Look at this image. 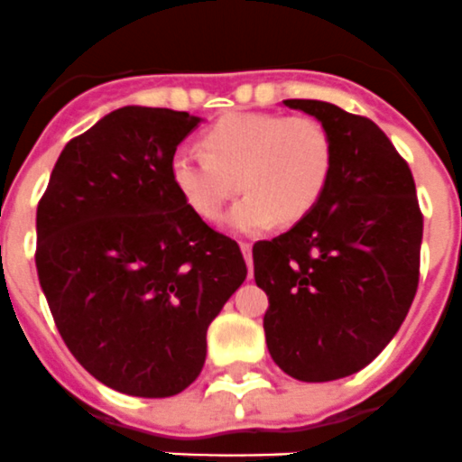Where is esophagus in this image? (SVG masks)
Masks as SVG:
<instances>
[{
	"label": "esophagus",
	"instance_id": "34e87169",
	"mask_svg": "<svg viewBox=\"0 0 462 462\" xmlns=\"http://www.w3.org/2000/svg\"><path fill=\"white\" fill-rule=\"evenodd\" d=\"M241 253H244V260H246L248 264V278H253V246L248 244V241H241Z\"/></svg>",
	"mask_w": 462,
	"mask_h": 462
}]
</instances>
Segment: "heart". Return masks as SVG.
Wrapping results in <instances>:
<instances>
[{
	"label": "heart",
	"instance_id": "obj_1",
	"mask_svg": "<svg viewBox=\"0 0 462 462\" xmlns=\"http://www.w3.org/2000/svg\"><path fill=\"white\" fill-rule=\"evenodd\" d=\"M207 152L181 144L170 159V180L181 200L218 221L239 186L246 195L227 214L232 232L255 235L281 218L294 223L309 214L329 184L334 143L310 117L232 115L207 131Z\"/></svg>",
	"mask_w": 462,
	"mask_h": 462
}]
</instances>
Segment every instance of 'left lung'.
<instances>
[{"label": "left lung", "instance_id": "1", "mask_svg": "<svg viewBox=\"0 0 462 462\" xmlns=\"http://www.w3.org/2000/svg\"><path fill=\"white\" fill-rule=\"evenodd\" d=\"M282 106L329 131L334 168L309 214L253 246L269 297L264 336L290 377L331 382L371 364L401 329L419 285L423 216L412 172L377 124L310 98Z\"/></svg>", "mask_w": 462, "mask_h": 462}]
</instances>
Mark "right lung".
Segmentation results:
<instances>
[{
    "instance_id": "obj_1",
    "label": "right lung",
    "mask_w": 462,
    "mask_h": 462,
    "mask_svg": "<svg viewBox=\"0 0 462 462\" xmlns=\"http://www.w3.org/2000/svg\"><path fill=\"white\" fill-rule=\"evenodd\" d=\"M200 117L126 106L70 140L36 209V272L70 355L115 392L168 398L200 375L207 329L246 278L170 159Z\"/></svg>"
}]
</instances>
